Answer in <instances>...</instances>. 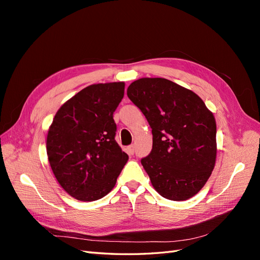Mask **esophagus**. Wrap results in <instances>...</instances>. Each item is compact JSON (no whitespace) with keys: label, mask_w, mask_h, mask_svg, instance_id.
<instances>
[{"label":"esophagus","mask_w":260,"mask_h":260,"mask_svg":"<svg viewBox=\"0 0 260 260\" xmlns=\"http://www.w3.org/2000/svg\"><path fill=\"white\" fill-rule=\"evenodd\" d=\"M127 152H128L130 155H132L133 153H135V145H129V146L127 147Z\"/></svg>","instance_id":"34e87169"}]
</instances>
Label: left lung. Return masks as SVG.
I'll return each instance as SVG.
<instances>
[{
	"label": "left lung",
	"mask_w": 260,
	"mask_h": 260,
	"mask_svg": "<svg viewBox=\"0 0 260 260\" xmlns=\"http://www.w3.org/2000/svg\"><path fill=\"white\" fill-rule=\"evenodd\" d=\"M127 94L152 128V152L141 164L153 187L170 201L191 199L216 164L214 115L198 94L165 78H141Z\"/></svg>",
	"instance_id": "8db88e82"
}]
</instances>
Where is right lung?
Listing matches in <instances>:
<instances>
[{
  "label": "right lung",
  "mask_w": 260,
  "mask_h": 260,
  "mask_svg": "<svg viewBox=\"0 0 260 260\" xmlns=\"http://www.w3.org/2000/svg\"><path fill=\"white\" fill-rule=\"evenodd\" d=\"M123 94L124 82L91 84L62 104L50 125V166L60 186L78 201L104 198L128 161L115 140L113 118Z\"/></svg>",
  "instance_id": "right-lung-1"
}]
</instances>
